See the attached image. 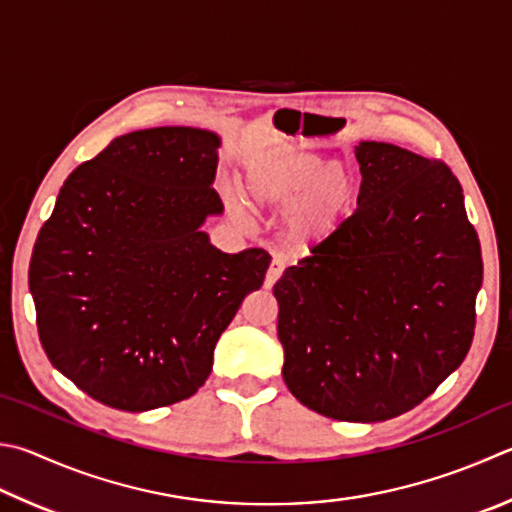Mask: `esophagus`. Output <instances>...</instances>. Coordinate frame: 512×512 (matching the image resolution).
<instances>
[{
    "label": "esophagus",
    "instance_id": "esophagus-1",
    "mask_svg": "<svg viewBox=\"0 0 512 512\" xmlns=\"http://www.w3.org/2000/svg\"><path fill=\"white\" fill-rule=\"evenodd\" d=\"M282 273H284V259H282V257H273L271 268H268V273H266L264 286H266V288H271L277 280H280Z\"/></svg>",
    "mask_w": 512,
    "mask_h": 512
}]
</instances>
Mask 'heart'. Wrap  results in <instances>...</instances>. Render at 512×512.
Returning a JSON list of instances; mask_svg holds the SVG:
<instances>
[{
	"label": "heart",
	"instance_id": "1",
	"mask_svg": "<svg viewBox=\"0 0 512 512\" xmlns=\"http://www.w3.org/2000/svg\"><path fill=\"white\" fill-rule=\"evenodd\" d=\"M246 190L259 208L284 206V239L295 250H309L331 239L353 215L360 181L347 165L331 163L306 147L282 145L246 167ZM228 201L244 210L235 192H228Z\"/></svg>",
	"mask_w": 512,
	"mask_h": 512
}]
</instances>
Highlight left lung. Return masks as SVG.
Returning <instances> with one entry per match:
<instances>
[{"label": "left lung", "instance_id": "obj_1", "mask_svg": "<svg viewBox=\"0 0 512 512\" xmlns=\"http://www.w3.org/2000/svg\"><path fill=\"white\" fill-rule=\"evenodd\" d=\"M356 159V212L273 293L291 394L336 421L378 423L423 403L466 358L483 262L448 165L376 141Z\"/></svg>", "mask_w": 512, "mask_h": 512}]
</instances>
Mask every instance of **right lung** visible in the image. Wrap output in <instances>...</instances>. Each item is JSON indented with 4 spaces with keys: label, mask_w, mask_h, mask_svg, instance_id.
I'll return each mask as SVG.
<instances>
[{
    "label": "right lung",
    "mask_w": 512,
    "mask_h": 512,
    "mask_svg": "<svg viewBox=\"0 0 512 512\" xmlns=\"http://www.w3.org/2000/svg\"><path fill=\"white\" fill-rule=\"evenodd\" d=\"M221 138L197 127L118 136L64 181L37 235L29 286L51 365L98 403L147 412L206 383L212 353L271 255L221 253Z\"/></svg>",
    "instance_id": "1"
}]
</instances>
